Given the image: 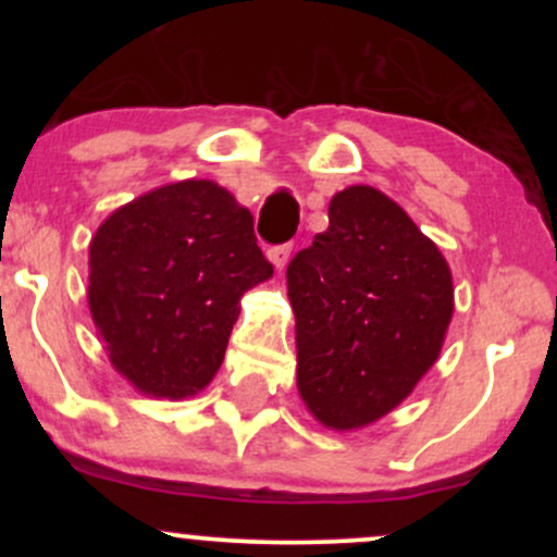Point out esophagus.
I'll list each match as a JSON object with an SVG mask.
<instances>
[{"label": "esophagus", "instance_id": "obj_1", "mask_svg": "<svg viewBox=\"0 0 557 557\" xmlns=\"http://www.w3.org/2000/svg\"><path fill=\"white\" fill-rule=\"evenodd\" d=\"M290 253H293L290 243H283V246H272L270 251H267V257H270L274 270H283V267L287 264V259H290Z\"/></svg>", "mask_w": 557, "mask_h": 557}]
</instances>
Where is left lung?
<instances>
[{"label":"left lung","instance_id":"obj_1","mask_svg":"<svg viewBox=\"0 0 557 557\" xmlns=\"http://www.w3.org/2000/svg\"><path fill=\"white\" fill-rule=\"evenodd\" d=\"M298 393L330 430L372 424L437 361L453 317L440 248L369 185L332 196L330 227L287 264Z\"/></svg>","mask_w":557,"mask_h":557}]
</instances>
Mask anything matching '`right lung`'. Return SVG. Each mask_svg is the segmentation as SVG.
Segmentation results:
<instances>
[{
    "mask_svg": "<svg viewBox=\"0 0 557 557\" xmlns=\"http://www.w3.org/2000/svg\"><path fill=\"white\" fill-rule=\"evenodd\" d=\"M270 277L251 212L212 181H181L101 222L88 309L112 367L144 395L177 400L212 382L243 293Z\"/></svg>",
    "mask_w": 557,
    "mask_h": 557,
    "instance_id": "right-lung-1",
    "label": "right lung"
}]
</instances>
